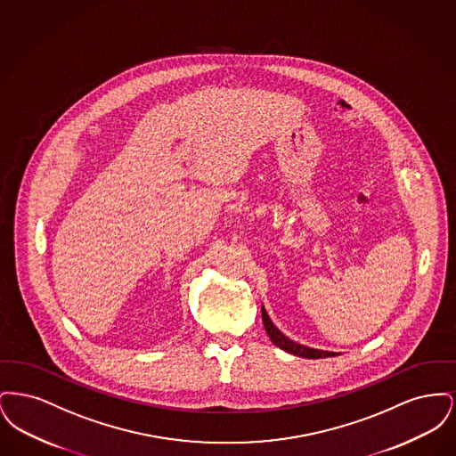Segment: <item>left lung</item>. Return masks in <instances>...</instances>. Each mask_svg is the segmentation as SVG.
I'll use <instances>...</instances> for the list:
<instances>
[{
  "label": "left lung",
  "mask_w": 456,
  "mask_h": 456,
  "mask_svg": "<svg viewBox=\"0 0 456 456\" xmlns=\"http://www.w3.org/2000/svg\"><path fill=\"white\" fill-rule=\"evenodd\" d=\"M261 320H263V325H265V330H266L270 340H272L277 347L282 348V350L289 352V354L299 355V357H304V359H322V357L338 355L337 352H326V350H318V348L304 347L301 344H296V342L289 340V338H287L285 335H282V333L275 328V325L270 322V318H268V314H266V311H265L263 307H261Z\"/></svg>",
  "instance_id": "obj_1"
}]
</instances>
